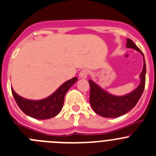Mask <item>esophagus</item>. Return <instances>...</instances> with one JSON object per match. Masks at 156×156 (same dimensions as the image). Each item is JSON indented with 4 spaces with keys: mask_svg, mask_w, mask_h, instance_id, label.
I'll return each instance as SVG.
<instances>
[{
    "mask_svg": "<svg viewBox=\"0 0 156 156\" xmlns=\"http://www.w3.org/2000/svg\"><path fill=\"white\" fill-rule=\"evenodd\" d=\"M88 73H89L88 70L87 69L82 70V71L80 73V78H81V79H86L88 76Z\"/></svg>",
    "mask_w": 156,
    "mask_h": 156,
    "instance_id": "34e87169",
    "label": "esophagus"
}]
</instances>
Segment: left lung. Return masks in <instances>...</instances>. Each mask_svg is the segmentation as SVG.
Masks as SVG:
<instances>
[{
    "label": "left lung",
    "mask_w": 156,
    "mask_h": 156,
    "mask_svg": "<svg viewBox=\"0 0 156 156\" xmlns=\"http://www.w3.org/2000/svg\"><path fill=\"white\" fill-rule=\"evenodd\" d=\"M126 48H133L137 51L144 58L143 69L140 74V84L136 89L127 94L123 96H115L108 93L97 83H95L93 80H90V104L94 111L101 116L106 118H115L127 113L137 105L144 91L146 74V65L144 54L137 48L133 41L128 38Z\"/></svg>",
    "instance_id": "obj_1"
}]
</instances>
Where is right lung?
Segmentation results:
<instances>
[{"mask_svg": "<svg viewBox=\"0 0 156 156\" xmlns=\"http://www.w3.org/2000/svg\"><path fill=\"white\" fill-rule=\"evenodd\" d=\"M73 77L65 82L49 97L41 100H30L19 96L12 89V94L19 107L26 115L37 119H48L55 117L61 112L66 92L77 81Z\"/></svg>", "mask_w": 156, "mask_h": 156, "instance_id": "right-lung-1", "label": "right lung"}]
</instances>
